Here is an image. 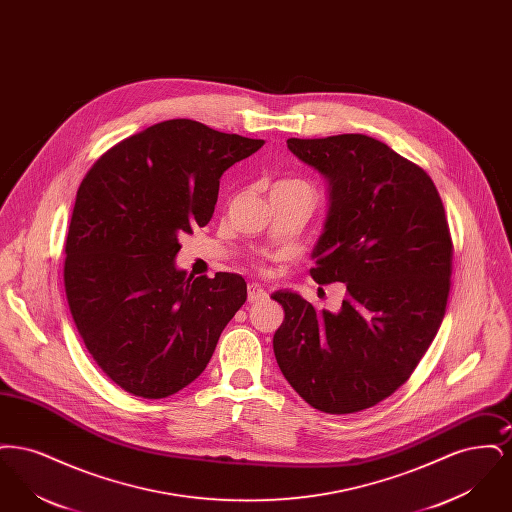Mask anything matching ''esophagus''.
<instances>
[{"label":"esophagus","mask_w":512,"mask_h":512,"mask_svg":"<svg viewBox=\"0 0 512 512\" xmlns=\"http://www.w3.org/2000/svg\"><path fill=\"white\" fill-rule=\"evenodd\" d=\"M268 295L259 284H249L247 286V301L249 303H261V301H265Z\"/></svg>","instance_id":"34e87169"}]
</instances>
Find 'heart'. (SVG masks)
<instances>
[{
	"mask_svg": "<svg viewBox=\"0 0 512 512\" xmlns=\"http://www.w3.org/2000/svg\"><path fill=\"white\" fill-rule=\"evenodd\" d=\"M274 186H301V188L311 190V188H309V184H305L303 180H297V178H286V180H280V182H276Z\"/></svg>",
	"mask_w": 512,
	"mask_h": 512,
	"instance_id": "obj_1",
	"label": "heart"
}]
</instances>
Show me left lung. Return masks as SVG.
<instances>
[{"instance_id":"1","label":"left lung","mask_w":512,"mask_h":512,"mask_svg":"<svg viewBox=\"0 0 512 512\" xmlns=\"http://www.w3.org/2000/svg\"><path fill=\"white\" fill-rule=\"evenodd\" d=\"M288 147L330 182V213L309 270L343 282L340 313L276 292L286 318L274 334L282 374L311 407L365 411L413 374L438 334L453 272V240L424 169L365 134Z\"/></svg>"}]
</instances>
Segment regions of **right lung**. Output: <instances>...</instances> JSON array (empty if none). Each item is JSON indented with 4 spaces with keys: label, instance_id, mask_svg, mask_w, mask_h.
<instances>
[{
    "label": "right lung",
    "instance_id": "right-lung-1",
    "mask_svg": "<svg viewBox=\"0 0 512 512\" xmlns=\"http://www.w3.org/2000/svg\"><path fill=\"white\" fill-rule=\"evenodd\" d=\"M265 140L172 119L105 151L76 192L65 293L76 330L122 390L163 399L205 370L247 299L240 274L176 270L180 234L205 226L220 176Z\"/></svg>",
    "mask_w": 512,
    "mask_h": 512
}]
</instances>
